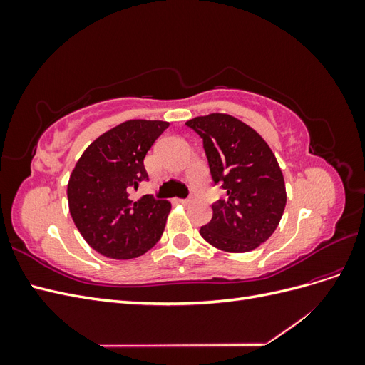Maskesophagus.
Returning <instances> with one entry per match:
<instances>
[{
  "label": "esophagus",
  "mask_w": 365,
  "mask_h": 365,
  "mask_svg": "<svg viewBox=\"0 0 365 365\" xmlns=\"http://www.w3.org/2000/svg\"><path fill=\"white\" fill-rule=\"evenodd\" d=\"M180 202H181V204H184V205H187V204H190V202H193V197H187V200H181Z\"/></svg>",
  "instance_id": "1"
}]
</instances>
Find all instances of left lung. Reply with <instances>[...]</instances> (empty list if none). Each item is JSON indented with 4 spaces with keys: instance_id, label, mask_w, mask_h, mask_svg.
<instances>
[{
    "instance_id": "1",
    "label": "left lung",
    "mask_w": 365,
    "mask_h": 365,
    "mask_svg": "<svg viewBox=\"0 0 365 365\" xmlns=\"http://www.w3.org/2000/svg\"><path fill=\"white\" fill-rule=\"evenodd\" d=\"M202 138L210 173L227 193L200 233L222 251L256 250L279 227L286 187L277 158L256 130L228 114L195 117L185 123Z\"/></svg>"
}]
</instances>
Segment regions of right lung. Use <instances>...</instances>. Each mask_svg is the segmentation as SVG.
<instances>
[{
	"instance_id": "1",
	"label": "right lung",
	"mask_w": 365,
	"mask_h": 365,
	"mask_svg": "<svg viewBox=\"0 0 365 365\" xmlns=\"http://www.w3.org/2000/svg\"><path fill=\"white\" fill-rule=\"evenodd\" d=\"M169 128L161 120H128L85 149L68 181V207L77 230L109 259L143 256L160 240L170 202L130 193L146 181L145 157Z\"/></svg>"
}]
</instances>
